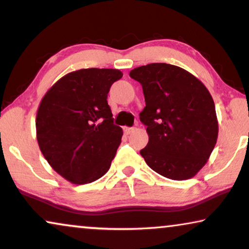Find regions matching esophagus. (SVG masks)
Listing matches in <instances>:
<instances>
[{"instance_id":"34e87169","label":"esophagus","mask_w":249,"mask_h":249,"mask_svg":"<svg viewBox=\"0 0 249 249\" xmlns=\"http://www.w3.org/2000/svg\"><path fill=\"white\" fill-rule=\"evenodd\" d=\"M134 130H135V128H134V127H124V134H127V135L131 134V132L134 131Z\"/></svg>"}]
</instances>
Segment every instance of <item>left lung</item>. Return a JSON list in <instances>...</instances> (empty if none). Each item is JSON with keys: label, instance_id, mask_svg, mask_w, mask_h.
<instances>
[{"label": "left lung", "instance_id": "left-lung-1", "mask_svg": "<svg viewBox=\"0 0 249 249\" xmlns=\"http://www.w3.org/2000/svg\"><path fill=\"white\" fill-rule=\"evenodd\" d=\"M129 76L142 85L146 103L139 119L149 139L141 155L165 178H193L209 160L219 132L210 91L195 76L172 64L142 66Z\"/></svg>", "mask_w": 249, "mask_h": 249}]
</instances>
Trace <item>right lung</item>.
Wrapping results in <instances>:
<instances>
[{"mask_svg":"<svg viewBox=\"0 0 249 249\" xmlns=\"http://www.w3.org/2000/svg\"><path fill=\"white\" fill-rule=\"evenodd\" d=\"M117 69H80L57 80L36 115L40 152L49 164L76 185L93 182L110 169L121 142L107 94L122 77Z\"/></svg>","mask_w":249,"mask_h":249,"instance_id":"1","label":"right lung"}]
</instances>
